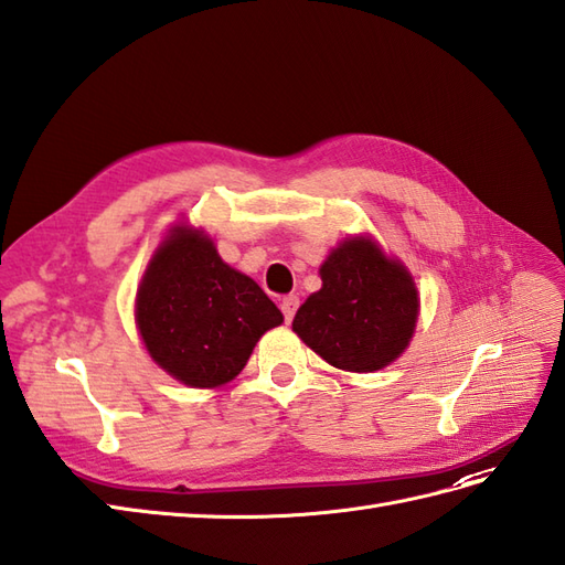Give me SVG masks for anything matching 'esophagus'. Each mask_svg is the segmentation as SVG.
<instances>
[{
	"instance_id": "1",
	"label": "esophagus",
	"mask_w": 565,
	"mask_h": 565,
	"mask_svg": "<svg viewBox=\"0 0 565 565\" xmlns=\"http://www.w3.org/2000/svg\"><path fill=\"white\" fill-rule=\"evenodd\" d=\"M298 306H300L298 296H286V298L281 300V312H284V320H286V322H291V320H294Z\"/></svg>"
}]
</instances>
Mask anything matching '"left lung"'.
<instances>
[{
    "label": "left lung",
    "mask_w": 565,
    "mask_h": 565,
    "mask_svg": "<svg viewBox=\"0 0 565 565\" xmlns=\"http://www.w3.org/2000/svg\"><path fill=\"white\" fill-rule=\"evenodd\" d=\"M322 288L296 312L294 331L329 365L374 372L396 360L415 331L408 269L370 238L341 243L320 269Z\"/></svg>",
    "instance_id": "8db88e82"
}]
</instances>
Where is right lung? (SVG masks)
Listing matches in <instances>:
<instances>
[{
    "mask_svg": "<svg viewBox=\"0 0 565 565\" xmlns=\"http://www.w3.org/2000/svg\"><path fill=\"white\" fill-rule=\"evenodd\" d=\"M136 322L159 367L188 386L212 388L236 377L284 315L207 236L177 226L145 271Z\"/></svg>",
    "mask_w": 565,
    "mask_h": 565,
    "instance_id": "add662e5",
    "label": "right lung"
}]
</instances>
